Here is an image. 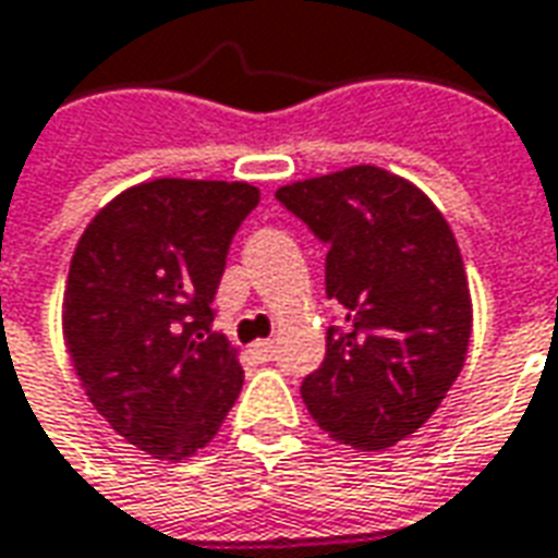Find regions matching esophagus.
<instances>
[{
	"mask_svg": "<svg viewBox=\"0 0 558 558\" xmlns=\"http://www.w3.org/2000/svg\"><path fill=\"white\" fill-rule=\"evenodd\" d=\"M252 354H258L260 361H270L272 354H276V345H272V339H258V342L252 345Z\"/></svg>",
	"mask_w": 558,
	"mask_h": 558,
	"instance_id": "1",
	"label": "esophagus"
}]
</instances>
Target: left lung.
Wrapping results in <instances>:
<instances>
[{
    "instance_id": "left-lung-1",
    "label": "left lung",
    "mask_w": 558,
    "mask_h": 558,
    "mask_svg": "<svg viewBox=\"0 0 558 558\" xmlns=\"http://www.w3.org/2000/svg\"><path fill=\"white\" fill-rule=\"evenodd\" d=\"M276 197L330 246L327 298L345 310L303 402L339 445L393 448L465 366L472 294L457 236L412 180L375 165L279 185Z\"/></svg>"
}]
</instances>
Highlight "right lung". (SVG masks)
I'll use <instances>...</instances> for the list:
<instances>
[{"label":"right lung","instance_id":"add662e5","mask_svg":"<svg viewBox=\"0 0 558 558\" xmlns=\"http://www.w3.org/2000/svg\"><path fill=\"white\" fill-rule=\"evenodd\" d=\"M258 197L243 180H146L110 197L74 246L71 366L96 412L156 460L207 448L240 397V351L209 330V303Z\"/></svg>","mask_w":558,"mask_h":558}]
</instances>
